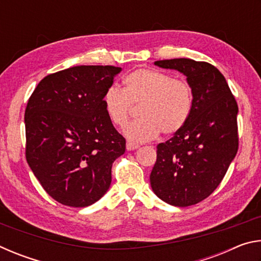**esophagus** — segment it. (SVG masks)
Segmentation results:
<instances>
[{
	"label": "esophagus",
	"instance_id": "esophagus-1",
	"mask_svg": "<svg viewBox=\"0 0 261 261\" xmlns=\"http://www.w3.org/2000/svg\"><path fill=\"white\" fill-rule=\"evenodd\" d=\"M139 147V145H137L132 141H126V149L127 151H134V149H137Z\"/></svg>",
	"mask_w": 261,
	"mask_h": 261
}]
</instances>
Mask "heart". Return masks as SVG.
Here are the masks:
<instances>
[{"mask_svg":"<svg viewBox=\"0 0 261 261\" xmlns=\"http://www.w3.org/2000/svg\"><path fill=\"white\" fill-rule=\"evenodd\" d=\"M132 105L140 106V120L130 123L124 135L136 143H145L161 134L171 136L188 122L193 105L191 85L182 78L153 69H138L124 79V91L109 87L103 107L114 125L124 126Z\"/></svg>","mask_w":261,"mask_h":261,"instance_id":"1","label":"heart"}]
</instances>
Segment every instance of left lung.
Segmentation results:
<instances>
[{
  "label": "left lung",
  "instance_id": "left-lung-1",
  "mask_svg": "<svg viewBox=\"0 0 261 261\" xmlns=\"http://www.w3.org/2000/svg\"><path fill=\"white\" fill-rule=\"evenodd\" d=\"M154 64L187 77L193 105L182 129L156 146L151 187L167 204L191 206L219 187L236 156L238 106L226 78L207 62L173 59Z\"/></svg>",
  "mask_w": 261,
  "mask_h": 261
}]
</instances>
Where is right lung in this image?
Instances as JSON below:
<instances>
[{
    "label": "right lung",
    "instance_id": "right-lung-1",
    "mask_svg": "<svg viewBox=\"0 0 261 261\" xmlns=\"http://www.w3.org/2000/svg\"><path fill=\"white\" fill-rule=\"evenodd\" d=\"M121 68L78 65L48 74L25 109L26 160L45 191L70 207L98 201L125 139L106 114L103 95Z\"/></svg>",
    "mask_w": 261,
    "mask_h": 261
}]
</instances>
